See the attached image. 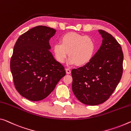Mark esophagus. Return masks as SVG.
Returning <instances> with one entry per match:
<instances>
[{
  "instance_id": "esophagus-1",
  "label": "esophagus",
  "mask_w": 131,
  "mask_h": 131,
  "mask_svg": "<svg viewBox=\"0 0 131 131\" xmlns=\"http://www.w3.org/2000/svg\"><path fill=\"white\" fill-rule=\"evenodd\" d=\"M66 73L67 74H69L71 73V70H70V68H66Z\"/></svg>"
}]
</instances>
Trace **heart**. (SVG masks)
I'll use <instances>...</instances> for the list:
<instances>
[{
	"mask_svg": "<svg viewBox=\"0 0 131 131\" xmlns=\"http://www.w3.org/2000/svg\"><path fill=\"white\" fill-rule=\"evenodd\" d=\"M95 51L94 39L88 36L76 33H68L61 39V43L53 46V52L56 59L60 63H64L68 56V63L81 66L91 61Z\"/></svg>",
	"mask_w": 131,
	"mask_h": 131,
	"instance_id": "obj_1",
	"label": "heart"
}]
</instances>
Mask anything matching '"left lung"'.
<instances>
[{"label": "left lung", "instance_id": "1", "mask_svg": "<svg viewBox=\"0 0 131 131\" xmlns=\"http://www.w3.org/2000/svg\"><path fill=\"white\" fill-rule=\"evenodd\" d=\"M103 40L89 63L72 70V90L77 99L89 105H99L113 93L123 72L121 46L111 34L99 30Z\"/></svg>", "mask_w": 131, "mask_h": 131}]
</instances>
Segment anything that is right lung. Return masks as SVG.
I'll list each match as a JSON object with an SVG mask.
<instances>
[{
  "label": "right lung",
  "mask_w": 131,
  "mask_h": 131,
  "mask_svg": "<svg viewBox=\"0 0 131 131\" xmlns=\"http://www.w3.org/2000/svg\"><path fill=\"white\" fill-rule=\"evenodd\" d=\"M56 32L47 26H36L22 34L14 46L10 59L14 85L21 96L32 101L49 95L66 75L63 66L49 50V40Z\"/></svg>",
  "instance_id": "add662e5"
}]
</instances>
